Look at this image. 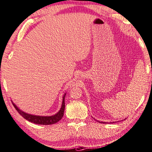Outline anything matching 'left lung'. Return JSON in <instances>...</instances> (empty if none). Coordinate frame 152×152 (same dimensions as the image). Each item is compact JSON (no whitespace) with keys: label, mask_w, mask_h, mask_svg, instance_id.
Returning <instances> with one entry per match:
<instances>
[{"label":"left lung","mask_w":152,"mask_h":152,"mask_svg":"<svg viewBox=\"0 0 152 152\" xmlns=\"http://www.w3.org/2000/svg\"><path fill=\"white\" fill-rule=\"evenodd\" d=\"M101 123H102V122H101ZM102 123H104V122L103 123V122H102Z\"/></svg>","instance_id":"8db88e82"}]
</instances>
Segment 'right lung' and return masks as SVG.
Segmentation results:
<instances>
[{
	"label": "right lung",
	"instance_id": "obj_1",
	"mask_svg": "<svg viewBox=\"0 0 152 152\" xmlns=\"http://www.w3.org/2000/svg\"><path fill=\"white\" fill-rule=\"evenodd\" d=\"M66 93H64L63 97V102H62L61 108L60 109L59 111L56 114H54L53 116H37V115H33V114H28L25 113V112L22 111L21 109H19L18 107L13 102V106L17 111L23 116V117L26 119L31 123H33L35 124H38V125H53V124H55L56 123L61 120L62 118L64 115V108H65V103H64V98H65Z\"/></svg>",
	"mask_w": 152,
	"mask_h": 152
}]
</instances>
